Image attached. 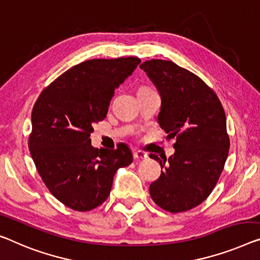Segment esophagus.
Wrapping results in <instances>:
<instances>
[{
    "instance_id": "obj_1",
    "label": "esophagus",
    "mask_w": 260,
    "mask_h": 260,
    "mask_svg": "<svg viewBox=\"0 0 260 260\" xmlns=\"http://www.w3.org/2000/svg\"><path fill=\"white\" fill-rule=\"evenodd\" d=\"M133 156H134L135 160H146V158L148 157V156H147L146 153L140 152V150H138V152H134Z\"/></svg>"
}]
</instances>
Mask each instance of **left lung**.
Here are the masks:
<instances>
[{
  "instance_id": "obj_1",
  "label": "left lung",
  "mask_w": 260,
  "mask_h": 260,
  "mask_svg": "<svg viewBox=\"0 0 260 260\" xmlns=\"http://www.w3.org/2000/svg\"><path fill=\"white\" fill-rule=\"evenodd\" d=\"M140 69L161 95V128L176 139L168 160L149 155L162 169L150 197L172 214L188 211L207 200L223 172L230 148L225 113L212 88L173 61L146 60Z\"/></svg>"
}]
</instances>
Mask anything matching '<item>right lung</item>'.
Returning a JSON list of instances; mask_svg holds the SVG:
<instances>
[{"mask_svg":"<svg viewBox=\"0 0 260 260\" xmlns=\"http://www.w3.org/2000/svg\"><path fill=\"white\" fill-rule=\"evenodd\" d=\"M138 57L90 59L69 69L35 103L29 149L37 172L58 201L77 211L105 202L113 176L133 161L128 147L96 149L93 123L105 119L114 90L140 64Z\"/></svg>","mask_w":260,"mask_h":260,"instance_id":"add662e5","label":"right lung"}]
</instances>
